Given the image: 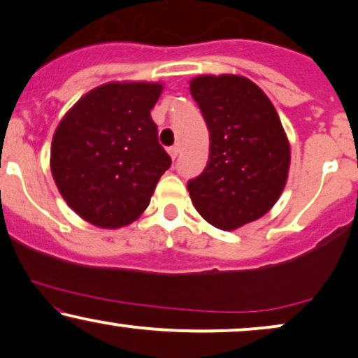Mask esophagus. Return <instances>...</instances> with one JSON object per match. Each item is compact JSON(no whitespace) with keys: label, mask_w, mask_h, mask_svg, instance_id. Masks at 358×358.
Returning a JSON list of instances; mask_svg holds the SVG:
<instances>
[{"label":"esophagus","mask_w":358,"mask_h":358,"mask_svg":"<svg viewBox=\"0 0 358 358\" xmlns=\"http://www.w3.org/2000/svg\"><path fill=\"white\" fill-rule=\"evenodd\" d=\"M166 150H169V154H170L171 159H176V155L180 154V147H178V145H171V147H169V149H166Z\"/></svg>","instance_id":"esophagus-1"}]
</instances>
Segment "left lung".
<instances>
[{"label": "left lung", "instance_id": "left-lung-1", "mask_svg": "<svg viewBox=\"0 0 358 358\" xmlns=\"http://www.w3.org/2000/svg\"><path fill=\"white\" fill-rule=\"evenodd\" d=\"M189 92L209 131L206 169L188 182L196 211L232 231L270 211L289 169V144L266 94L249 78L203 75Z\"/></svg>", "mask_w": 358, "mask_h": 358}]
</instances>
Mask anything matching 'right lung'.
Wrapping results in <instances>:
<instances>
[{"mask_svg":"<svg viewBox=\"0 0 358 358\" xmlns=\"http://www.w3.org/2000/svg\"><path fill=\"white\" fill-rule=\"evenodd\" d=\"M159 83H106L85 94L57 127L50 169L66 204L85 221L116 229L149 206L171 159L150 117Z\"/></svg>","mask_w":358,"mask_h":358,"instance_id":"add662e5","label":"right lung"}]
</instances>
